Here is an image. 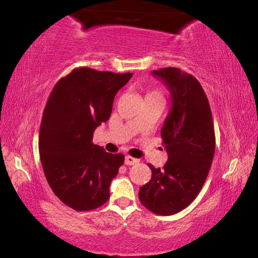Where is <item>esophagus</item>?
Returning a JSON list of instances; mask_svg holds the SVG:
<instances>
[{
    "label": "esophagus",
    "instance_id": "34e87169",
    "mask_svg": "<svg viewBox=\"0 0 258 258\" xmlns=\"http://www.w3.org/2000/svg\"><path fill=\"white\" fill-rule=\"evenodd\" d=\"M139 163V159L138 158H134V157H131V156H126L125 157V164L126 165H134V164H138Z\"/></svg>",
    "mask_w": 258,
    "mask_h": 258
}]
</instances>
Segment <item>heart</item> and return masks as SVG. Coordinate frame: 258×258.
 Masks as SVG:
<instances>
[{
	"label": "heart",
	"instance_id": "b5f03b06",
	"mask_svg": "<svg viewBox=\"0 0 258 258\" xmlns=\"http://www.w3.org/2000/svg\"><path fill=\"white\" fill-rule=\"evenodd\" d=\"M147 97H161L163 98V95H161V92L158 90H154L151 91V92L147 95Z\"/></svg>",
	"mask_w": 258,
	"mask_h": 258
}]
</instances>
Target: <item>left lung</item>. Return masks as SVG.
<instances>
[{"instance_id": "left-lung-1", "label": "left lung", "mask_w": 258, "mask_h": 258, "mask_svg": "<svg viewBox=\"0 0 258 258\" xmlns=\"http://www.w3.org/2000/svg\"><path fill=\"white\" fill-rule=\"evenodd\" d=\"M152 74L172 95V109L160 132L168 160L163 168L149 164L151 180L140 187L139 199L150 212L168 216L199 195L215 152V132L207 95L197 78L174 67Z\"/></svg>"}]
</instances>
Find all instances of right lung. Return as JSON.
I'll return each instance as SVG.
<instances>
[{
    "label": "right lung",
    "instance_id": "1",
    "mask_svg": "<svg viewBox=\"0 0 258 258\" xmlns=\"http://www.w3.org/2000/svg\"><path fill=\"white\" fill-rule=\"evenodd\" d=\"M132 75L78 67L56 82L47 99L38 139L43 171L56 197L75 211H93L110 197L124 155L106 152L92 139Z\"/></svg>",
    "mask_w": 258,
    "mask_h": 258
}]
</instances>
